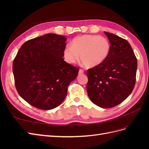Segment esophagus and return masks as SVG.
Listing matches in <instances>:
<instances>
[{
	"mask_svg": "<svg viewBox=\"0 0 149 149\" xmlns=\"http://www.w3.org/2000/svg\"><path fill=\"white\" fill-rule=\"evenodd\" d=\"M83 73H84V70H81V69H80L79 71L78 74H83Z\"/></svg>",
	"mask_w": 149,
	"mask_h": 149,
	"instance_id": "34e87169",
	"label": "esophagus"
}]
</instances>
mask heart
<instances>
[{"label": "heart", "instance_id": "heart-1", "mask_svg": "<svg viewBox=\"0 0 149 149\" xmlns=\"http://www.w3.org/2000/svg\"><path fill=\"white\" fill-rule=\"evenodd\" d=\"M111 43L107 38L95 35H84L74 38L71 45L66 47L63 52L65 60L74 64L80 59L83 65L94 68L101 65L109 56Z\"/></svg>", "mask_w": 149, "mask_h": 149}]
</instances>
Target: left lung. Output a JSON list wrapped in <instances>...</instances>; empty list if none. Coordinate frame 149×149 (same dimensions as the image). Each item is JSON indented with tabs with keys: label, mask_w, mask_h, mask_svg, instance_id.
I'll return each instance as SVG.
<instances>
[{
	"label": "left lung",
	"mask_w": 149,
	"mask_h": 149,
	"mask_svg": "<svg viewBox=\"0 0 149 149\" xmlns=\"http://www.w3.org/2000/svg\"><path fill=\"white\" fill-rule=\"evenodd\" d=\"M111 51L102 63L87 71L88 96L96 106L110 108L119 104L130 94L136 83L137 58L127 40L104 31Z\"/></svg>",
	"instance_id": "left-lung-1"
}]
</instances>
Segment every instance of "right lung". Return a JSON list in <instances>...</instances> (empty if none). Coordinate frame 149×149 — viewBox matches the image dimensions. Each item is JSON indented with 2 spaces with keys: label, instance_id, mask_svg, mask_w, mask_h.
I'll list each match as a JSON object with an SVG mask.
<instances>
[{
  "label": "right lung",
  "instance_id": "1",
  "mask_svg": "<svg viewBox=\"0 0 149 149\" xmlns=\"http://www.w3.org/2000/svg\"><path fill=\"white\" fill-rule=\"evenodd\" d=\"M66 40L63 35L47 33L28 40L19 49L13 62L15 87L30 105L49 110L65 100L79 71L63 58Z\"/></svg>",
  "mask_w": 149,
  "mask_h": 149
}]
</instances>
